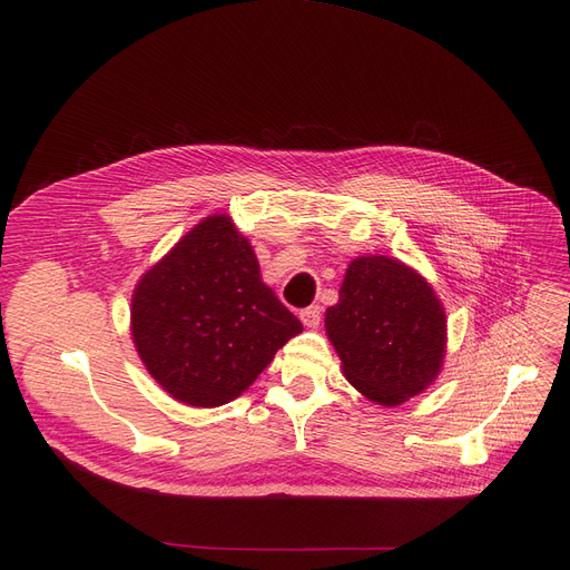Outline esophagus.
I'll list each match as a JSON object with an SVG mask.
<instances>
[{
    "instance_id": "1",
    "label": "esophagus",
    "mask_w": 570,
    "mask_h": 570,
    "mask_svg": "<svg viewBox=\"0 0 570 570\" xmlns=\"http://www.w3.org/2000/svg\"><path fill=\"white\" fill-rule=\"evenodd\" d=\"M301 321L307 325V327H318L321 323V307L318 305H312L307 309L301 312Z\"/></svg>"
}]
</instances>
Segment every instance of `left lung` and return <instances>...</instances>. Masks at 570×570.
I'll list each match as a JSON object with an SVG mask.
<instances>
[{"label": "left lung", "mask_w": 570, "mask_h": 570, "mask_svg": "<svg viewBox=\"0 0 570 570\" xmlns=\"http://www.w3.org/2000/svg\"><path fill=\"white\" fill-rule=\"evenodd\" d=\"M325 333L346 381L381 406L421 395L443 365V305L425 277L391 256L348 263Z\"/></svg>", "instance_id": "1"}]
</instances>
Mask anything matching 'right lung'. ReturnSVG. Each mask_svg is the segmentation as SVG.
<instances>
[{
  "label": "right lung",
  "instance_id": "1",
  "mask_svg": "<svg viewBox=\"0 0 570 570\" xmlns=\"http://www.w3.org/2000/svg\"><path fill=\"white\" fill-rule=\"evenodd\" d=\"M301 333L303 323L263 284L249 239L228 215L196 224L131 295V337L142 365L189 406L239 397Z\"/></svg>",
  "mask_w": 570,
  "mask_h": 570
}]
</instances>
